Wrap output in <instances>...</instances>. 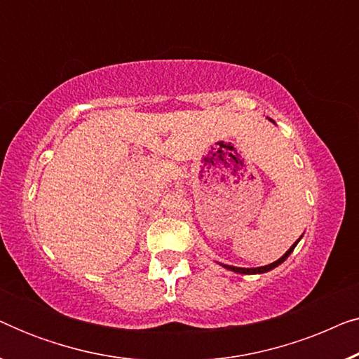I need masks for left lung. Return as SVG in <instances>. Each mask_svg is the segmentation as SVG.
Here are the masks:
<instances>
[{
    "instance_id": "1",
    "label": "left lung",
    "mask_w": 359,
    "mask_h": 359,
    "mask_svg": "<svg viewBox=\"0 0 359 359\" xmlns=\"http://www.w3.org/2000/svg\"><path fill=\"white\" fill-rule=\"evenodd\" d=\"M299 242V240H297ZM297 242L292 245L291 248L287 250L286 253L283 255L281 258L278 259V262H274V263H271V264H266V266H259V268H238V266H229V264H222L224 268H227V269H230V271H235V273H240V274H262V273H266V271H269V269H273V268H276V266H279V264H281L284 259H286L289 255L292 253V250L296 248V245H297Z\"/></svg>"
}]
</instances>
